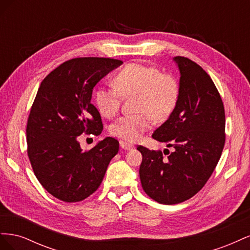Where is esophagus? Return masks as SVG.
<instances>
[{"label":"esophagus","mask_w":250,"mask_h":250,"mask_svg":"<svg viewBox=\"0 0 250 250\" xmlns=\"http://www.w3.org/2000/svg\"><path fill=\"white\" fill-rule=\"evenodd\" d=\"M120 145H121V147H122L124 150H130V149H132L134 146L132 145V144H129V143H127V142H124V141H121L120 142Z\"/></svg>","instance_id":"34e87169"}]
</instances>
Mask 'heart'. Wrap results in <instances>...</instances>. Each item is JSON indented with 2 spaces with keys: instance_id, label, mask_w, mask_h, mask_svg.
Masks as SVG:
<instances>
[{
  "instance_id": "obj_1",
  "label": "heart",
  "mask_w": 250,
  "mask_h": 250,
  "mask_svg": "<svg viewBox=\"0 0 250 250\" xmlns=\"http://www.w3.org/2000/svg\"><path fill=\"white\" fill-rule=\"evenodd\" d=\"M116 85L100 86L95 93V101L105 118H113L119 112L123 97L137 96V115L121 117L110 126L113 137L127 142H137L152 124L164 121L175 109L180 86L175 76L162 73L156 66L139 62L128 63L115 77Z\"/></svg>"
}]
</instances>
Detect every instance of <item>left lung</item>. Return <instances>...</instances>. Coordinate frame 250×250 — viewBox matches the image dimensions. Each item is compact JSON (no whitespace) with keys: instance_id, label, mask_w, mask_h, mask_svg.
<instances>
[{"instance_id":"8db88e82","label":"left lung","mask_w":250,"mask_h":250,"mask_svg":"<svg viewBox=\"0 0 250 250\" xmlns=\"http://www.w3.org/2000/svg\"><path fill=\"white\" fill-rule=\"evenodd\" d=\"M174 60L180 72L178 103L152 134L174 151L165 157L161 150L137 148L143 156V190L162 204L180 203L197 194L214 172L225 143L224 105L215 83L193 60Z\"/></svg>"}]
</instances>
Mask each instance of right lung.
Returning <instances> with one entry per match:
<instances>
[{
	"instance_id": "add662e5",
	"label": "right lung",
	"mask_w": 250,
	"mask_h": 250,
	"mask_svg": "<svg viewBox=\"0 0 250 250\" xmlns=\"http://www.w3.org/2000/svg\"><path fill=\"white\" fill-rule=\"evenodd\" d=\"M123 62L78 57L64 62L44 78L27 122V153L41 185L64 202L84 200L100 187L119 142L106 138L87 151L82 133L99 135L101 116L90 103L93 88Z\"/></svg>"
}]
</instances>
